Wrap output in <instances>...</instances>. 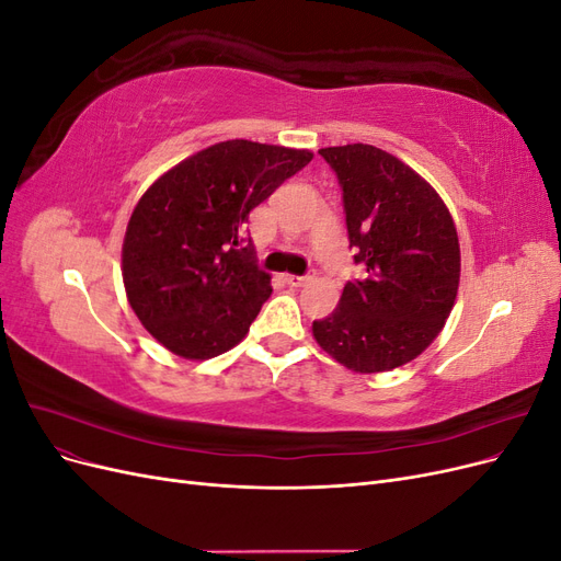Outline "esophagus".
I'll use <instances>...</instances> for the list:
<instances>
[{
	"label": "esophagus",
	"mask_w": 561,
	"mask_h": 561,
	"mask_svg": "<svg viewBox=\"0 0 561 561\" xmlns=\"http://www.w3.org/2000/svg\"><path fill=\"white\" fill-rule=\"evenodd\" d=\"M313 276L316 274H304V276H295V274H285L283 278H285V283L290 285V287H301V285H307L309 280H313Z\"/></svg>",
	"instance_id": "34e87169"
}]
</instances>
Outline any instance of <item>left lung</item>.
I'll return each instance as SVG.
<instances>
[{
    "instance_id": "8db88e82",
    "label": "left lung",
    "mask_w": 561,
    "mask_h": 561,
    "mask_svg": "<svg viewBox=\"0 0 561 561\" xmlns=\"http://www.w3.org/2000/svg\"><path fill=\"white\" fill-rule=\"evenodd\" d=\"M318 154L342 186L348 243L365 276L313 320V336L353 371H388L426 351L451 313L461 276L454 219L426 180L379 147Z\"/></svg>"
}]
</instances>
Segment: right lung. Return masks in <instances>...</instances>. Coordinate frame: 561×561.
<instances>
[{
	"mask_svg": "<svg viewBox=\"0 0 561 561\" xmlns=\"http://www.w3.org/2000/svg\"><path fill=\"white\" fill-rule=\"evenodd\" d=\"M311 159L307 149L227 140L149 186L130 215L122 262L130 307L159 344L206 360L248 334L271 278L243 225Z\"/></svg>",
	"mask_w": 561,
	"mask_h": 561,
	"instance_id": "right-lung-1",
	"label": "right lung"
}]
</instances>
